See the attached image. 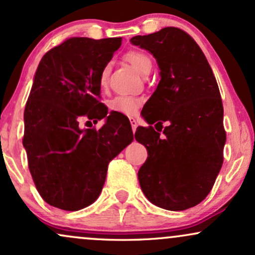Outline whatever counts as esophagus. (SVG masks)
<instances>
[{
	"mask_svg": "<svg viewBox=\"0 0 255 255\" xmlns=\"http://www.w3.org/2000/svg\"><path fill=\"white\" fill-rule=\"evenodd\" d=\"M129 122H130V125H131V129H133V131H135L136 128H137L136 120L134 119V118H129Z\"/></svg>",
	"mask_w": 255,
	"mask_h": 255,
	"instance_id": "esophagus-1",
	"label": "esophagus"
}]
</instances>
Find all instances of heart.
Instances as JSON below:
<instances>
[{
  "instance_id": "b5f03b06",
  "label": "heart",
  "mask_w": 255,
  "mask_h": 255,
  "mask_svg": "<svg viewBox=\"0 0 255 255\" xmlns=\"http://www.w3.org/2000/svg\"><path fill=\"white\" fill-rule=\"evenodd\" d=\"M126 60L131 64L134 69L140 74L145 71L147 67L152 66L151 58L144 52L140 51H130L126 55ZM108 78V67H105L101 74V84L104 85ZM141 101L139 98L133 97V96H118L114 99H111L109 107L113 111L116 113L126 114V115H133L135 111L139 109Z\"/></svg>"
}]
</instances>
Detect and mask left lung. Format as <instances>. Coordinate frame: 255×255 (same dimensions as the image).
Segmentation results:
<instances>
[{"label":"left lung","mask_w":255,"mask_h":255,"mask_svg":"<svg viewBox=\"0 0 255 255\" xmlns=\"http://www.w3.org/2000/svg\"><path fill=\"white\" fill-rule=\"evenodd\" d=\"M130 42L153 55L159 68L142 116L160 130L169 122L164 136L152 126L135 131L148 153L137 172L140 187L156 206L182 211L207 197L223 164L227 136L217 81L198 44L180 28L164 27Z\"/></svg>","instance_id":"8db88e82"}]
</instances>
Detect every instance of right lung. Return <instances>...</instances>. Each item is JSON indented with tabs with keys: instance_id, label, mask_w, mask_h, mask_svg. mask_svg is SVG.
Returning <instances> with one entry per match:
<instances>
[{
	"instance_id": "obj_1",
	"label": "right lung",
	"mask_w": 255,
	"mask_h": 255,
	"mask_svg": "<svg viewBox=\"0 0 255 255\" xmlns=\"http://www.w3.org/2000/svg\"><path fill=\"white\" fill-rule=\"evenodd\" d=\"M122 38H71L40 60L25 107L22 144L40 197L78 211L95 203L108 164L133 141L129 121L99 102L101 74ZM106 119L99 131L81 130L83 116Z\"/></svg>"
}]
</instances>
